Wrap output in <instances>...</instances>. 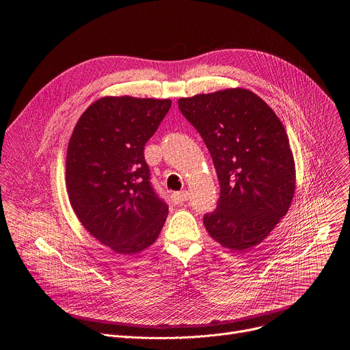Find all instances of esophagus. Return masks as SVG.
<instances>
[{
  "label": "esophagus",
  "mask_w": 350,
  "mask_h": 350,
  "mask_svg": "<svg viewBox=\"0 0 350 350\" xmlns=\"http://www.w3.org/2000/svg\"><path fill=\"white\" fill-rule=\"evenodd\" d=\"M172 201H173L176 205L184 204L185 201H188V192H187V191L173 192V193H172Z\"/></svg>",
  "instance_id": "obj_1"
}]
</instances>
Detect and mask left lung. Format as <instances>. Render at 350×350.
Listing matches in <instances>:
<instances>
[{
    "instance_id": "left-lung-1",
    "label": "left lung",
    "mask_w": 350,
    "mask_h": 350,
    "mask_svg": "<svg viewBox=\"0 0 350 350\" xmlns=\"http://www.w3.org/2000/svg\"><path fill=\"white\" fill-rule=\"evenodd\" d=\"M178 108L204 138L220 184L205 228L224 247L247 252L292 202L295 163L285 129L263 99L245 88L180 98Z\"/></svg>"
}]
</instances>
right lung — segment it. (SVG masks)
I'll list each match as a JSON object with an SVG mask.
<instances>
[{
	"instance_id": "right-lung-1",
	"label": "right lung",
	"mask_w": 350,
	"mask_h": 350,
	"mask_svg": "<svg viewBox=\"0 0 350 350\" xmlns=\"http://www.w3.org/2000/svg\"><path fill=\"white\" fill-rule=\"evenodd\" d=\"M170 107V99L101 98L69 141L70 205L85 230L120 255L152 245L166 221L169 206L152 185L144 146Z\"/></svg>"
}]
</instances>
